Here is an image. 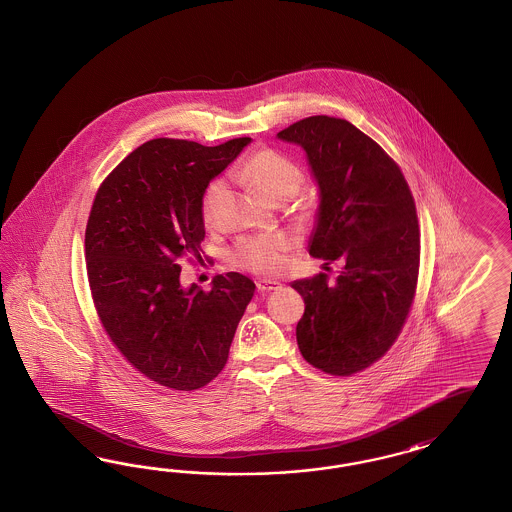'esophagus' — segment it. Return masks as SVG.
<instances>
[{
	"mask_svg": "<svg viewBox=\"0 0 512 512\" xmlns=\"http://www.w3.org/2000/svg\"><path fill=\"white\" fill-rule=\"evenodd\" d=\"M279 281H274V279H259L257 281V289L261 291V293H270V291H274V289H278Z\"/></svg>",
	"mask_w": 512,
	"mask_h": 512,
	"instance_id": "esophagus-1",
	"label": "esophagus"
}]
</instances>
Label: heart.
I'll return each instance as SVG.
<instances>
[{"label": "heart", "mask_w": 512, "mask_h": 512, "mask_svg": "<svg viewBox=\"0 0 512 512\" xmlns=\"http://www.w3.org/2000/svg\"><path fill=\"white\" fill-rule=\"evenodd\" d=\"M234 178L257 189L270 202L287 201L302 182V172L295 161L276 150L263 148L246 157ZM225 195V182L214 180L202 195V217L206 223L216 219L217 208ZM289 238L283 234H259L242 238L234 251V261L257 274H278L289 251Z\"/></svg>", "instance_id": "heart-1"}]
</instances>
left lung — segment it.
Wrapping results in <instances>:
<instances>
[{
	"label": "left lung",
	"instance_id": "8db88e82",
	"mask_svg": "<svg viewBox=\"0 0 512 512\" xmlns=\"http://www.w3.org/2000/svg\"><path fill=\"white\" fill-rule=\"evenodd\" d=\"M278 139L306 152L319 187L310 255L343 263L334 283L326 274L291 283L306 304L298 349L325 373L351 375L387 353L411 310L420 261L415 201L400 167L347 120L310 116Z\"/></svg>",
	"mask_w": 512,
	"mask_h": 512
}]
</instances>
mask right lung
Returning a JSON list of instances; mask_svg holds the SVG:
<instances>
[{
  "mask_svg": "<svg viewBox=\"0 0 512 512\" xmlns=\"http://www.w3.org/2000/svg\"><path fill=\"white\" fill-rule=\"evenodd\" d=\"M249 142L148 140L95 195L84 240L95 310L127 362L163 387L217 377L255 293L238 272L216 276L210 291L180 283L182 257L201 259L202 195Z\"/></svg>",
  "mask_w": 512,
  "mask_h": 512,
  "instance_id": "add662e5",
  "label": "right lung"
}]
</instances>
